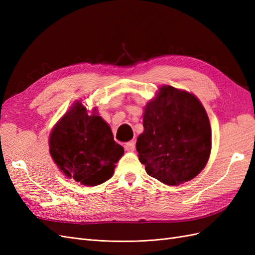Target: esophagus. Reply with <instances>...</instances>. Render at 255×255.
<instances>
[{
	"instance_id": "34e87169",
	"label": "esophagus",
	"mask_w": 255,
	"mask_h": 255,
	"mask_svg": "<svg viewBox=\"0 0 255 255\" xmlns=\"http://www.w3.org/2000/svg\"><path fill=\"white\" fill-rule=\"evenodd\" d=\"M125 149H126L127 151H129V152L134 151V150H135V141L133 140V141H129V142L126 143V144H125Z\"/></svg>"
}]
</instances>
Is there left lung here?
<instances>
[{
  "instance_id": "1",
  "label": "left lung",
  "mask_w": 255,
  "mask_h": 255,
  "mask_svg": "<svg viewBox=\"0 0 255 255\" xmlns=\"http://www.w3.org/2000/svg\"><path fill=\"white\" fill-rule=\"evenodd\" d=\"M143 128L136 150L150 176L167 185H179L194 179L205 167L212 129L195 96L163 86L145 107Z\"/></svg>"
}]
</instances>
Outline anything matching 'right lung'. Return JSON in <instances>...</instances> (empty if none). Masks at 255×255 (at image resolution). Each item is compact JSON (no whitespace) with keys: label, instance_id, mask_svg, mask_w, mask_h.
I'll return each instance as SVG.
<instances>
[{"label":"right lung","instance_id":"add662e5","mask_svg":"<svg viewBox=\"0 0 255 255\" xmlns=\"http://www.w3.org/2000/svg\"><path fill=\"white\" fill-rule=\"evenodd\" d=\"M123 152L114 140L109 125L100 116H89L79 102L50 136V153L58 168L67 176L88 186L110 180Z\"/></svg>","mask_w":255,"mask_h":255}]
</instances>
